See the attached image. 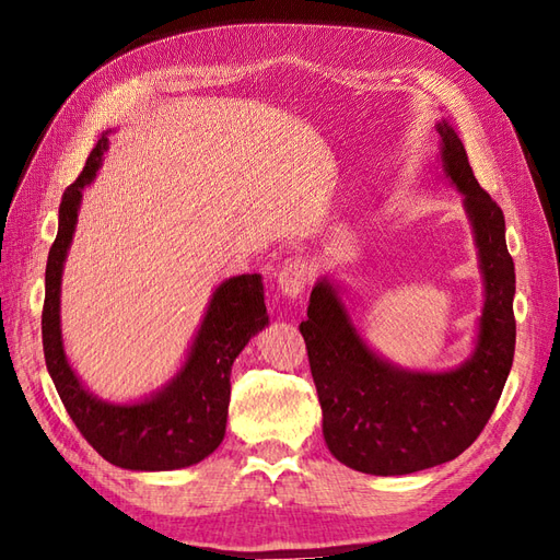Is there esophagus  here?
I'll list each match as a JSON object with an SVG mask.
<instances>
[{
    "label": "esophagus",
    "instance_id": "1",
    "mask_svg": "<svg viewBox=\"0 0 560 560\" xmlns=\"http://www.w3.org/2000/svg\"><path fill=\"white\" fill-rule=\"evenodd\" d=\"M310 275H312V271L303 260L289 262L279 271V279H277L279 291L283 295H289V298H298L300 293L305 291V285L310 283Z\"/></svg>",
    "mask_w": 560,
    "mask_h": 560
}]
</instances>
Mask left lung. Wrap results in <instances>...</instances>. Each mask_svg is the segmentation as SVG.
I'll return each mask as SVG.
<instances>
[{
  "instance_id": "left-lung-1",
  "label": "left lung",
  "mask_w": 560,
  "mask_h": 560,
  "mask_svg": "<svg viewBox=\"0 0 560 560\" xmlns=\"http://www.w3.org/2000/svg\"><path fill=\"white\" fill-rule=\"evenodd\" d=\"M442 170L464 194L476 234L485 307L476 350L450 371H407L366 348L326 277L314 283L300 324L324 413L328 450L371 476H407L452 462L482 433L509 378L515 350V269L504 212L468 165L454 127L438 122Z\"/></svg>"
}]
</instances>
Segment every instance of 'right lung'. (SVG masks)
<instances>
[{"instance_id":"obj_1","label":"right lung","mask_w":560,"mask_h":560,"mask_svg":"<svg viewBox=\"0 0 560 560\" xmlns=\"http://www.w3.org/2000/svg\"><path fill=\"white\" fill-rule=\"evenodd\" d=\"M108 132L102 135L80 177L59 206L45 275L42 346L49 376L82 438L108 464L127 470H175L203 462L220 447L226 430L232 364L248 340L269 322L260 275L226 279L214 289L194 346L179 374L163 390L135 405H110L92 395L70 369L61 338V275L75 234L82 189L102 165Z\"/></svg>"}]
</instances>
